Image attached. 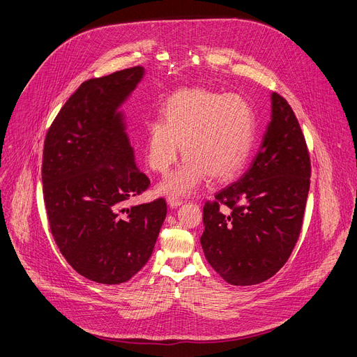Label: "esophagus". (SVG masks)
Here are the masks:
<instances>
[{"label":"esophagus","mask_w":357,"mask_h":357,"mask_svg":"<svg viewBox=\"0 0 357 357\" xmlns=\"http://www.w3.org/2000/svg\"><path fill=\"white\" fill-rule=\"evenodd\" d=\"M167 202H168V205H169L171 208H178V206L182 205V201H181V199H178V198H171V197L167 199Z\"/></svg>","instance_id":"1"}]
</instances>
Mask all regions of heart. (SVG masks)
Masks as SVG:
<instances>
[{
    "label": "heart",
    "instance_id": "obj_1",
    "mask_svg": "<svg viewBox=\"0 0 357 357\" xmlns=\"http://www.w3.org/2000/svg\"><path fill=\"white\" fill-rule=\"evenodd\" d=\"M256 114L238 93L185 88L160 108V121L145 125L148 167L165 175L175 164L179 146L183 164L160 183L159 190L183 197L209 176L234 178L248 160L256 139Z\"/></svg>",
    "mask_w": 357,
    "mask_h": 357
}]
</instances>
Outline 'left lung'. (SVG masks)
Masks as SVG:
<instances>
[{
  "label": "left lung",
  "mask_w": 357,
  "mask_h": 357,
  "mask_svg": "<svg viewBox=\"0 0 357 357\" xmlns=\"http://www.w3.org/2000/svg\"><path fill=\"white\" fill-rule=\"evenodd\" d=\"M262 144L242 178L204 206L201 245L209 265L231 284L272 278L294 250L310 186V159L301 125L284 98L271 95ZM226 204L229 214H222Z\"/></svg>",
  "instance_id": "1"
}]
</instances>
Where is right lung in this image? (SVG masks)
<instances>
[{"mask_svg": "<svg viewBox=\"0 0 357 357\" xmlns=\"http://www.w3.org/2000/svg\"><path fill=\"white\" fill-rule=\"evenodd\" d=\"M144 75V67H134L85 81L45 137L43 185L51 234L67 262L96 283L118 284L138 273L167 216L162 198L125 206L149 186L121 111Z\"/></svg>", "mask_w": 357, "mask_h": 357, "instance_id": "right-lung-1", "label": "right lung"}]
</instances>
